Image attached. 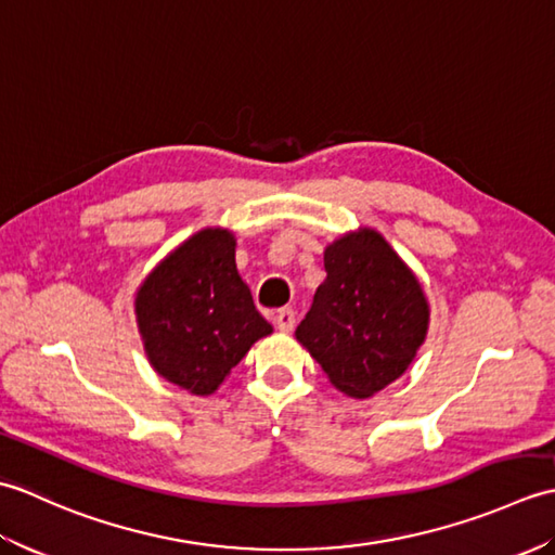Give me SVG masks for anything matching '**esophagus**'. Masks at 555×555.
I'll return each instance as SVG.
<instances>
[{
	"mask_svg": "<svg viewBox=\"0 0 555 555\" xmlns=\"http://www.w3.org/2000/svg\"><path fill=\"white\" fill-rule=\"evenodd\" d=\"M274 324L276 328H281V332H291L293 326H296V312H293L291 308H281L274 312Z\"/></svg>",
	"mask_w": 555,
	"mask_h": 555,
	"instance_id": "esophagus-1",
	"label": "esophagus"
}]
</instances>
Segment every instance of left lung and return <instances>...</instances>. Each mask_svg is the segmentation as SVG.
<instances>
[{
    "label": "left lung",
    "mask_w": 555,
    "mask_h": 555,
    "mask_svg": "<svg viewBox=\"0 0 555 555\" xmlns=\"http://www.w3.org/2000/svg\"><path fill=\"white\" fill-rule=\"evenodd\" d=\"M324 269V284L296 336L338 391L374 396L415 360L427 336V298L403 259L372 229L328 245Z\"/></svg>",
    "instance_id": "obj_1"
}]
</instances>
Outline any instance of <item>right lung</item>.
<instances>
[{
	"mask_svg": "<svg viewBox=\"0 0 555 555\" xmlns=\"http://www.w3.org/2000/svg\"><path fill=\"white\" fill-rule=\"evenodd\" d=\"M135 314L152 367L195 396L215 393L255 340L271 334L223 229L176 247L140 286Z\"/></svg>",
	"mask_w": 555,
	"mask_h": 555,
	"instance_id": "right-lung-1",
	"label": "right lung"
}]
</instances>
